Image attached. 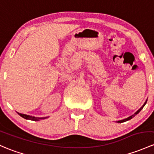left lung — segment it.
Here are the masks:
<instances>
[{
  "mask_svg": "<svg viewBox=\"0 0 154 154\" xmlns=\"http://www.w3.org/2000/svg\"><path fill=\"white\" fill-rule=\"evenodd\" d=\"M147 100H146V101H145V103H144V105H143V106H142L141 107V108H140V109H139V110H138V111H137V112H136V113H135V114H133V115H131V116H129V117L126 118V119H122V120H119V121H118V122H119V123H121V122H125V121H128V120H130V119H132V118H133V117H134V116H135L136 115H137V114H139V113H140V111H141V110L142 109V108H143V107H144V106H145V104H146V103H147Z\"/></svg>",
  "mask_w": 154,
  "mask_h": 154,
  "instance_id": "8db88e82",
  "label": "left lung"
}]
</instances>
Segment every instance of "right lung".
Wrapping results in <instances>:
<instances>
[{"label":"right lung","mask_w":154,"mask_h":154,"mask_svg":"<svg viewBox=\"0 0 154 154\" xmlns=\"http://www.w3.org/2000/svg\"><path fill=\"white\" fill-rule=\"evenodd\" d=\"M18 114L20 116H22L23 118L26 119H29V120H32V121H38L40 119H44L47 117H34V116H29V115H26V114H20L18 113Z\"/></svg>","instance_id":"add662e5"}]
</instances>
